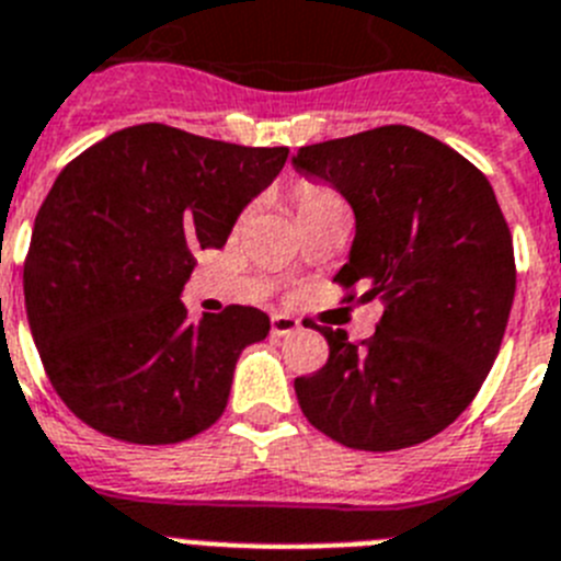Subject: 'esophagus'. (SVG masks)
I'll list each match as a JSON object with an SVG mask.
<instances>
[{
	"mask_svg": "<svg viewBox=\"0 0 561 561\" xmlns=\"http://www.w3.org/2000/svg\"><path fill=\"white\" fill-rule=\"evenodd\" d=\"M298 329H300V320L289 318V314H272V334H275V337L295 334Z\"/></svg>",
	"mask_w": 561,
	"mask_h": 561,
	"instance_id": "1",
	"label": "esophagus"
}]
</instances>
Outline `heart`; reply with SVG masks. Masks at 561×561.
Instances as JSON below:
<instances>
[{
  "label": "heart",
  "mask_w": 561,
  "mask_h": 561,
  "mask_svg": "<svg viewBox=\"0 0 561 561\" xmlns=\"http://www.w3.org/2000/svg\"><path fill=\"white\" fill-rule=\"evenodd\" d=\"M332 201H340L337 193H332V190L323 184L300 181V184L295 186V209H298V215L309 213V209L314 207H323V204H332Z\"/></svg>",
  "instance_id": "obj_1"
}]
</instances>
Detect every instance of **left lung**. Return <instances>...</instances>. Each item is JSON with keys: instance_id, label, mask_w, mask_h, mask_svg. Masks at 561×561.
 <instances>
[{"instance_id": "left-lung-1", "label": "left lung", "mask_w": 561, "mask_h": 561, "mask_svg": "<svg viewBox=\"0 0 561 561\" xmlns=\"http://www.w3.org/2000/svg\"><path fill=\"white\" fill-rule=\"evenodd\" d=\"M291 164L354 209L334 280L386 304L360 346L320 329L329 360L295 380L300 409L357 451L425 443L471 405L508 327L514 241L494 190L468 158L405 124L300 147Z\"/></svg>"}]
</instances>
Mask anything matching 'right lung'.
<instances>
[{
    "label": "right lung",
    "mask_w": 561,
    "mask_h": 561,
    "mask_svg": "<svg viewBox=\"0 0 561 561\" xmlns=\"http://www.w3.org/2000/svg\"><path fill=\"white\" fill-rule=\"evenodd\" d=\"M289 147H241L136 124L73 158L33 224L25 309L56 394L136 445L184 443L227 409L234 363L270 334L252 306L186 318L198 249L284 170Z\"/></svg>",
    "instance_id": "1"
}]
</instances>
